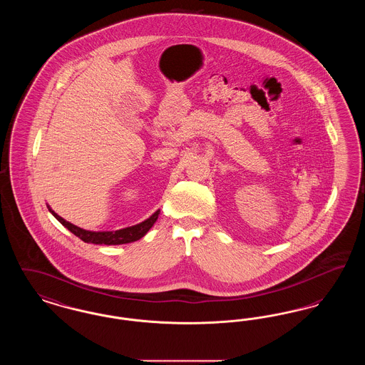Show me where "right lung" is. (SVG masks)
Listing matches in <instances>:
<instances>
[{"instance_id": "add662e5", "label": "right lung", "mask_w": 365, "mask_h": 365, "mask_svg": "<svg viewBox=\"0 0 365 365\" xmlns=\"http://www.w3.org/2000/svg\"><path fill=\"white\" fill-rule=\"evenodd\" d=\"M48 208L52 212L53 216L63 226L67 227L73 235L79 237L83 242L96 243V245H123V243L135 242L152 228V226L156 223L158 215H160V209H158L145 222L135 225V226L116 230V231H87V230H83L81 227L75 226L70 222L64 220L61 216H58L54 210H52L51 207H48Z\"/></svg>"}]
</instances>
